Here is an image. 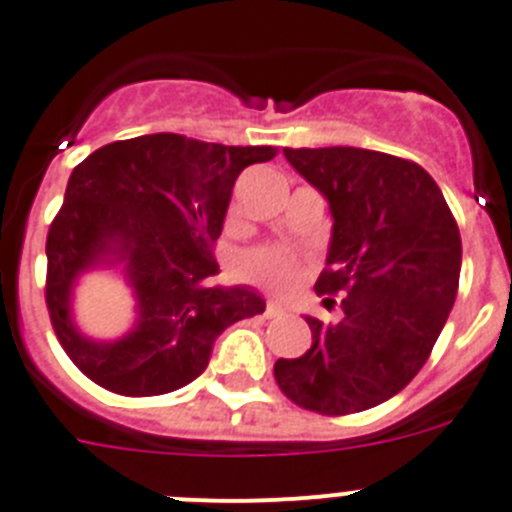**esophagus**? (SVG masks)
Returning a JSON list of instances; mask_svg holds the SVG:
<instances>
[{
	"mask_svg": "<svg viewBox=\"0 0 512 512\" xmlns=\"http://www.w3.org/2000/svg\"><path fill=\"white\" fill-rule=\"evenodd\" d=\"M284 307L282 305H277V302H269V305H266V310H264V315L266 318H279V315H284Z\"/></svg>",
	"mask_w": 512,
	"mask_h": 512,
	"instance_id": "esophagus-1",
	"label": "esophagus"
}]
</instances>
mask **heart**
<instances>
[{
    "label": "heart",
    "mask_w": 512,
    "mask_h": 512,
    "mask_svg": "<svg viewBox=\"0 0 512 512\" xmlns=\"http://www.w3.org/2000/svg\"><path fill=\"white\" fill-rule=\"evenodd\" d=\"M233 271L235 277L284 295L295 287L297 277H300V264L295 256H289L287 251H279V248H253L233 261Z\"/></svg>",
    "instance_id": "heart-1"
}]
</instances>
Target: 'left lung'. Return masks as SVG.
<instances>
[{
    "label": "left lung",
    "instance_id": "1",
    "mask_svg": "<svg viewBox=\"0 0 512 512\" xmlns=\"http://www.w3.org/2000/svg\"><path fill=\"white\" fill-rule=\"evenodd\" d=\"M328 200L333 233L315 282L346 292L341 320L307 315L312 343L274 364L279 390L320 415L369 410L395 397L431 356L456 300L461 238L433 176L413 161L366 148H284Z\"/></svg>",
    "mask_w": 512,
    "mask_h": 512
}]
</instances>
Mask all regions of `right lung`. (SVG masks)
I'll list each match as a JSON object with an SVG mask.
<instances>
[{"instance_id": "add662e5", "label": "right lung", "mask_w": 512, "mask_h": 512, "mask_svg": "<svg viewBox=\"0 0 512 512\" xmlns=\"http://www.w3.org/2000/svg\"><path fill=\"white\" fill-rule=\"evenodd\" d=\"M274 156V146L156 133L97 148L71 171L45 243V305L63 351L92 382L125 397L179 390L205 372L228 325L266 310L248 284L210 279L235 179ZM110 265L134 289L136 323L115 342H94L70 300L81 273Z\"/></svg>"}]
</instances>
